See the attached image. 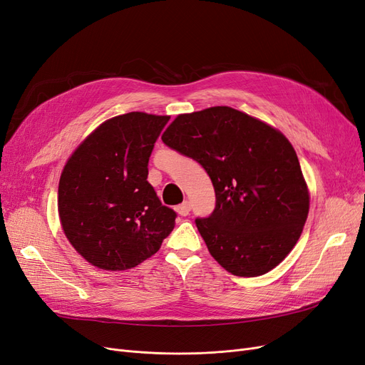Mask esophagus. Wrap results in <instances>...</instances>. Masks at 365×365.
Instances as JSON below:
<instances>
[{
    "mask_svg": "<svg viewBox=\"0 0 365 365\" xmlns=\"http://www.w3.org/2000/svg\"><path fill=\"white\" fill-rule=\"evenodd\" d=\"M175 210H178V213L182 215V217H186V215H190V212H191L190 201H183L182 205H179L178 207H175Z\"/></svg>",
    "mask_w": 365,
    "mask_h": 365,
    "instance_id": "obj_1",
    "label": "esophagus"
}]
</instances>
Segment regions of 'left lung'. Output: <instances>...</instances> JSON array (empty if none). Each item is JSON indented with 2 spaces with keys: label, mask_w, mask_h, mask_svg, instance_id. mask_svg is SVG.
<instances>
[{
  "label": "left lung",
  "mask_w": 365,
  "mask_h": 365,
  "mask_svg": "<svg viewBox=\"0 0 365 365\" xmlns=\"http://www.w3.org/2000/svg\"><path fill=\"white\" fill-rule=\"evenodd\" d=\"M206 170L217 205L195 224L225 271L259 277L287 257L308 217L298 156L275 128L230 106L180 114L162 135Z\"/></svg>",
  "instance_id": "left-lung-1"
}]
</instances>
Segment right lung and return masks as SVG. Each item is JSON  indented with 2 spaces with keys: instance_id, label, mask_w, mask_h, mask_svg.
I'll return each mask as SVG.
<instances>
[{
  "instance_id": "1",
  "label": "right lung",
  "mask_w": 365,
  "mask_h": 365,
  "mask_svg": "<svg viewBox=\"0 0 365 365\" xmlns=\"http://www.w3.org/2000/svg\"><path fill=\"white\" fill-rule=\"evenodd\" d=\"M168 120L138 111L113 117L66 162L58 185L61 227L93 266L135 267L173 232L178 215L147 182L148 158Z\"/></svg>"
}]
</instances>
